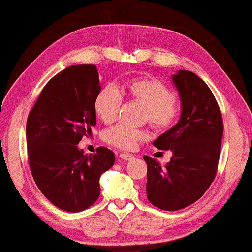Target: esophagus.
I'll list each match as a JSON object with an SVG mask.
<instances>
[{
  "instance_id": "esophagus-1",
  "label": "esophagus",
  "mask_w": 252,
  "mask_h": 252,
  "mask_svg": "<svg viewBox=\"0 0 252 252\" xmlns=\"http://www.w3.org/2000/svg\"><path fill=\"white\" fill-rule=\"evenodd\" d=\"M119 157L122 158V159H124V160H132V159H134V155H130V154H127V153H122L119 155Z\"/></svg>"
}]
</instances>
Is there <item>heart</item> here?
<instances>
[{"label": "heart", "mask_w": 252, "mask_h": 252, "mask_svg": "<svg viewBox=\"0 0 252 252\" xmlns=\"http://www.w3.org/2000/svg\"><path fill=\"white\" fill-rule=\"evenodd\" d=\"M124 94L144 105V119L155 129L170 128L177 123L181 106L178 96L171 92L168 86L160 79L154 77H139L127 80L122 86ZM123 97L111 86H106L98 93L95 99L96 116L105 124H111L118 116ZM146 137V132L125 124L111 127L104 134L109 144L120 149L129 150Z\"/></svg>", "instance_id": "obj_1"}]
</instances>
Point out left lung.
Segmentation results:
<instances>
[{"mask_svg": "<svg viewBox=\"0 0 252 252\" xmlns=\"http://www.w3.org/2000/svg\"><path fill=\"white\" fill-rule=\"evenodd\" d=\"M181 98V117L177 125L154 141L173 156L165 167L144 156L147 197L151 204L177 211L204 195L218 170L223 123L221 111L209 86L190 71L173 75Z\"/></svg>", "mask_w": 252, "mask_h": 252, "instance_id": "1", "label": "left lung"}]
</instances>
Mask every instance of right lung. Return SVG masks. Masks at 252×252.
<instances>
[{"label":"right lung","instance_id":"add662e5","mask_svg":"<svg viewBox=\"0 0 252 252\" xmlns=\"http://www.w3.org/2000/svg\"><path fill=\"white\" fill-rule=\"evenodd\" d=\"M96 65L66 67L44 86L26 123L27 158L41 192L67 212L88 209L99 196V177L115 154L99 147L85 155L78 143L96 125L95 99L101 92Z\"/></svg>","mask_w":252,"mask_h":252}]
</instances>
